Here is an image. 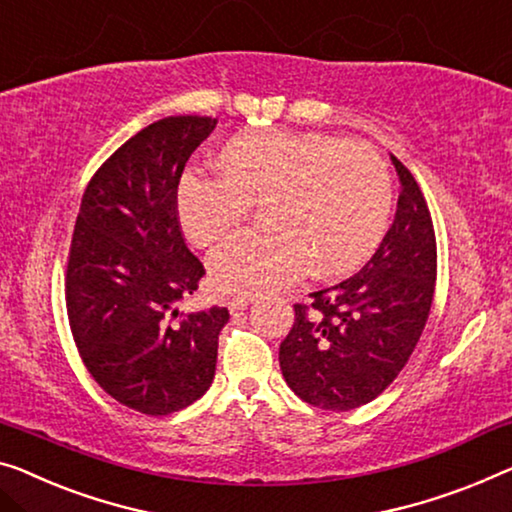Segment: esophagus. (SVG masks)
<instances>
[{
	"mask_svg": "<svg viewBox=\"0 0 512 512\" xmlns=\"http://www.w3.org/2000/svg\"><path fill=\"white\" fill-rule=\"evenodd\" d=\"M255 301L253 294H241V296H234V299H230V303H227V308H230V312H236V310H243L248 308L250 303Z\"/></svg>",
	"mask_w": 512,
	"mask_h": 512,
	"instance_id": "1",
	"label": "esophagus"
}]
</instances>
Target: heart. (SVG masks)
<instances>
[{"mask_svg":"<svg viewBox=\"0 0 512 512\" xmlns=\"http://www.w3.org/2000/svg\"><path fill=\"white\" fill-rule=\"evenodd\" d=\"M218 172L190 170L177 186L183 234L195 246L223 239L259 204L266 230L243 232L209 255L223 294H253L308 273L335 278L363 264L391 216V177L375 151L282 128L227 140Z\"/></svg>","mask_w":512,"mask_h":512,"instance_id":"obj_1","label":"heart"}]
</instances>
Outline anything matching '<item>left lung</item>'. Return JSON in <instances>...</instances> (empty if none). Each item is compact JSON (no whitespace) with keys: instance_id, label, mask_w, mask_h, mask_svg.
Here are the masks:
<instances>
[{"instance_id":"1","label":"left lung","mask_w":512,"mask_h":512,"mask_svg":"<svg viewBox=\"0 0 512 512\" xmlns=\"http://www.w3.org/2000/svg\"><path fill=\"white\" fill-rule=\"evenodd\" d=\"M400 200L377 253L352 278L294 305L280 370L301 400L349 411L375 400L409 361L437 280V241L416 179L398 158Z\"/></svg>"}]
</instances>
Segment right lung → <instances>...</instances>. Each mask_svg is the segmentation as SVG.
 Here are the masks:
<instances>
[{"mask_svg":"<svg viewBox=\"0 0 512 512\" xmlns=\"http://www.w3.org/2000/svg\"><path fill=\"white\" fill-rule=\"evenodd\" d=\"M218 121L165 117L98 167L82 195L66 269L68 322L89 375L110 398L167 416L209 391L227 308L179 315L204 276L177 218L190 154Z\"/></svg>","mask_w":512,"mask_h":512,"instance_id":"obj_1","label":"right lung"}]
</instances>
